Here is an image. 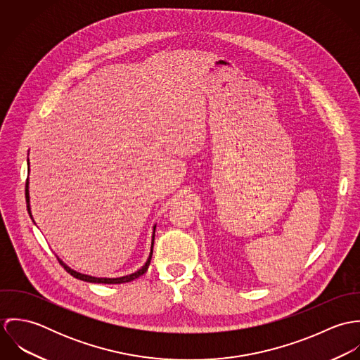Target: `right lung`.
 <instances>
[{
	"label": "right lung",
	"instance_id": "right-lung-1",
	"mask_svg": "<svg viewBox=\"0 0 360 360\" xmlns=\"http://www.w3.org/2000/svg\"><path fill=\"white\" fill-rule=\"evenodd\" d=\"M26 202H27V212H29V214H30V217H32V212H30V200H29V183L26 181ZM33 219V217H32ZM156 227V226H155ZM155 227H154V236H153V245H151V252H150V257H148V260L146 262V264L139 270V271H136V273H133V274H129V276H123V277H117V278H98V277H91V276H87V274H82V273H77V271H75V270H72L70 267H68L60 259H58V262L63 266V269L70 274V276H73V277H76V278H79V280H83V281H87V283H98V284H122V283H129V281H131V280H134V278H137V277H140V276H143L147 270H148V266H150V263H151V257H153V248H154V238H155Z\"/></svg>",
	"mask_w": 360,
	"mask_h": 360
}]
</instances>
